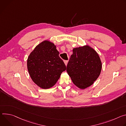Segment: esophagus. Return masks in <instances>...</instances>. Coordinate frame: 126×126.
Segmentation results:
<instances>
[{"instance_id": "34e87169", "label": "esophagus", "mask_w": 126, "mask_h": 126, "mask_svg": "<svg viewBox=\"0 0 126 126\" xmlns=\"http://www.w3.org/2000/svg\"><path fill=\"white\" fill-rule=\"evenodd\" d=\"M64 64H65V65H66L67 64V63H68V61H64Z\"/></svg>"}]
</instances>
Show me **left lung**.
Instances as JSON below:
<instances>
[{
	"mask_svg": "<svg viewBox=\"0 0 126 126\" xmlns=\"http://www.w3.org/2000/svg\"><path fill=\"white\" fill-rule=\"evenodd\" d=\"M66 66V72L73 83L79 88L85 89L99 77L102 62L99 54L89 46L73 48Z\"/></svg>",
	"mask_w": 126,
	"mask_h": 126,
	"instance_id": "1",
	"label": "left lung"
}]
</instances>
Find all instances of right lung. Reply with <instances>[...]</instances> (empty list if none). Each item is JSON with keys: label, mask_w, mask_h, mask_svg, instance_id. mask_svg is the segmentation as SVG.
I'll list each match as a JSON object with an SVG mask.
<instances>
[{"label": "right lung", "mask_w": 126, "mask_h": 126, "mask_svg": "<svg viewBox=\"0 0 126 126\" xmlns=\"http://www.w3.org/2000/svg\"><path fill=\"white\" fill-rule=\"evenodd\" d=\"M59 53L53 43L44 40L28 57V71L33 81L40 88H51L65 71L66 66L60 58Z\"/></svg>", "instance_id": "1"}]
</instances>
